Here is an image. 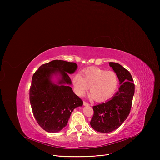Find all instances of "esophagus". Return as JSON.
<instances>
[{
    "label": "esophagus",
    "instance_id": "1",
    "mask_svg": "<svg viewBox=\"0 0 160 160\" xmlns=\"http://www.w3.org/2000/svg\"><path fill=\"white\" fill-rule=\"evenodd\" d=\"M83 105L85 106H88V105H89V103H88V102H86V101H83Z\"/></svg>",
    "mask_w": 160,
    "mask_h": 160
}]
</instances>
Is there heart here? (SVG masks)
<instances>
[{"label": "heart", "mask_w": 160, "mask_h": 160, "mask_svg": "<svg viewBox=\"0 0 160 160\" xmlns=\"http://www.w3.org/2000/svg\"><path fill=\"white\" fill-rule=\"evenodd\" d=\"M75 93L83 96L90 86V94L95 101L109 99L117 89L119 78L115 72L99 68H90L74 75L72 79Z\"/></svg>", "instance_id": "obj_1"}]
</instances>
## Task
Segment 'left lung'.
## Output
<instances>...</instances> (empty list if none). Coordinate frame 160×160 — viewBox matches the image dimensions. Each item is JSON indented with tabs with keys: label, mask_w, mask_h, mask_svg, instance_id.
<instances>
[{
	"label": "left lung",
	"mask_w": 160,
	"mask_h": 160,
	"mask_svg": "<svg viewBox=\"0 0 160 160\" xmlns=\"http://www.w3.org/2000/svg\"><path fill=\"white\" fill-rule=\"evenodd\" d=\"M109 65L118 75L121 86L110 100L93 106L91 126L101 133H109L118 129L130 113L135 92V85L130 72L117 62Z\"/></svg>",
	"instance_id": "left-lung-1"
}]
</instances>
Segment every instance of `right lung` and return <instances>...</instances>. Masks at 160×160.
Wrapping results in <instances>:
<instances>
[{"label": "right lung", "instance_id": "obj_1", "mask_svg": "<svg viewBox=\"0 0 160 160\" xmlns=\"http://www.w3.org/2000/svg\"><path fill=\"white\" fill-rule=\"evenodd\" d=\"M77 68L75 62L53 60L40 66L32 75L29 90L32 111L38 124L47 132L61 131L73 109L83 105V101L69 85L71 81L68 73ZM57 72L62 76L58 85L50 81V77Z\"/></svg>", "mask_w": 160, "mask_h": 160}]
</instances>
